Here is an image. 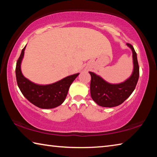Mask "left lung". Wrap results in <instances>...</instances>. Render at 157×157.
<instances>
[{"label":"left lung","instance_id":"obj_1","mask_svg":"<svg viewBox=\"0 0 157 157\" xmlns=\"http://www.w3.org/2000/svg\"><path fill=\"white\" fill-rule=\"evenodd\" d=\"M132 51L134 69L131 76L119 84H110L96 74L89 72L91 77L90 91L92 99L98 105L113 107L121 105L128 98L136 88L139 78V66L136 52L131 44H127Z\"/></svg>","mask_w":157,"mask_h":157}]
</instances>
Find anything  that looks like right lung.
Returning <instances> with one entry per match:
<instances>
[{"mask_svg":"<svg viewBox=\"0 0 157 157\" xmlns=\"http://www.w3.org/2000/svg\"><path fill=\"white\" fill-rule=\"evenodd\" d=\"M25 46L21 51L16 66V78L18 88L26 99L39 108L52 109L61 105L66 99L69 87L79 73L66 77L50 84L34 83L25 78L21 72V64L24 56Z\"/></svg>","mask_w":157,"mask_h":157,"instance_id":"right-lung-1","label":"right lung"}]
</instances>
